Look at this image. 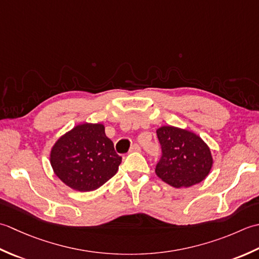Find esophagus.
Returning <instances> with one entry per match:
<instances>
[{
  "label": "esophagus",
  "mask_w": 259,
  "mask_h": 259,
  "mask_svg": "<svg viewBox=\"0 0 259 259\" xmlns=\"http://www.w3.org/2000/svg\"><path fill=\"white\" fill-rule=\"evenodd\" d=\"M139 151H141V147H140V145H137V144L132 145L131 149H130V152H139Z\"/></svg>",
  "instance_id": "1"
}]
</instances>
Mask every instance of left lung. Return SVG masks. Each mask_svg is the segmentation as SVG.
Listing matches in <instances>:
<instances>
[{"instance_id":"1","label":"left lung","mask_w":259,"mask_h":259,"mask_svg":"<svg viewBox=\"0 0 259 259\" xmlns=\"http://www.w3.org/2000/svg\"><path fill=\"white\" fill-rule=\"evenodd\" d=\"M162 156L155 173L174 188H188L203 181L213 164L209 146L188 130L162 126L156 130Z\"/></svg>"}]
</instances>
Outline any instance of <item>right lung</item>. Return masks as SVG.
<instances>
[{
	"label": "right lung",
	"instance_id": "right-lung-1",
	"mask_svg": "<svg viewBox=\"0 0 259 259\" xmlns=\"http://www.w3.org/2000/svg\"><path fill=\"white\" fill-rule=\"evenodd\" d=\"M122 162L103 124L83 123L62 135L52 146L54 172L69 188L93 191L113 178Z\"/></svg>",
	"mask_w": 259,
	"mask_h": 259
}]
</instances>
